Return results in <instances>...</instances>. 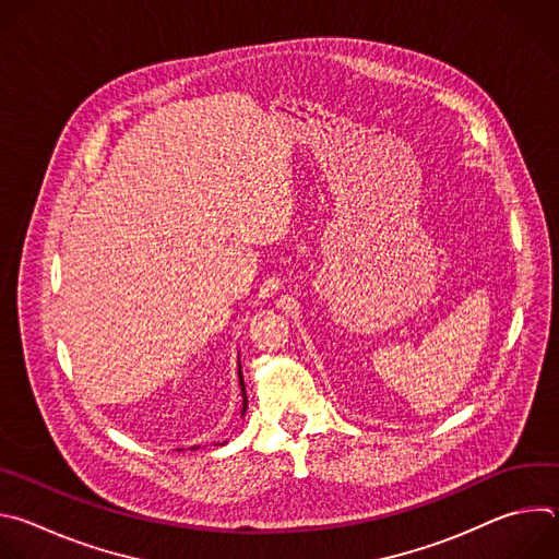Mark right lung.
<instances>
[{"label":"right lung","mask_w":559,"mask_h":559,"mask_svg":"<svg viewBox=\"0 0 559 559\" xmlns=\"http://www.w3.org/2000/svg\"><path fill=\"white\" fill-rule=\"evenodd\" d=\"M238 384H241V395H243V412L241 416L248 412V395H246V382H243V371H241V365H238ZM192 449H199V447H192ZM181 451V449H179Z\"/></svg>","instance_id":"obj_1"}]
</instances>
